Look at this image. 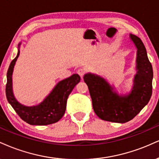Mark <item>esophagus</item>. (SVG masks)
<instances>
[{
    "instance_id": "esophagus-1",
    "label": "esophagus",
    "mask_w": 159,
    "mask_h": 159,
    "mask_svg": "<svg viewBox=\"0 0 159 159\" xmlns=\"http://www.w3.org/2000/svg\"><path fill=\"white\" fill-rule=\"evenodd\" d=\"M77 72H78V74L79 75L81 76V78H83L84 75L85 74V70H84V69H83V68H80V69H78V70Z\"/></svg>"
}]
</instances>
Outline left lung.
<instances>
[{
  "label": "left lung",
  "mask_w": 159,
  "mask_h": 159,
  "mask_svg": "<svg viewBox=\"0 0 159 159\" xmlns=\"http://www.w3.org/2000/svg\"><path fill=\"white\" fill-rule=\"evenodd\" d=\"M129 38L137 49L136 74L130 92L118 94L113 85L98 75L88 72L84 80L89 88L95 114L104 121L126 123L148 104L152 95V67L141 40L134 35Z\"/></svg>",
  "instance_id": "8db88e82"
}]
</instances>
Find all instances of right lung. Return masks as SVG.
<instances>
[{
  "mask_svg": "<svg viewBox=\"0 0 159 159\" xmlns=\"http://www.w3.org/2000/svg\"><path fill=\"white\" fill-rule=\"evenodd\" d=\"M20 44L21 43H19L18 54L11 62L7 71L6 86L7 101L20 118L31 125H48L58 122L65 113L69 95L81 81V78L78 74H73L59 81L44 100L37 105L26 106L20 104L15 98L12 89V73L15 63L20 55Z\"/></svg>",
  "mask_w": 159,
  "mask_h": 159,
  "instance_id": "right-lung-1",
  "label": "right lung"
}]
</instances>
